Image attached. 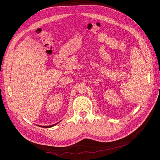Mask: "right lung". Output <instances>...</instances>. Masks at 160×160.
<instances>
[{"mask_svg": "<svg viewBox=\"0 0 160 160\" xmlns=\"http://www.w3.org/2000/svg\"><path fill=\"white\" fill-rule=\"evenodd\" d=\"M58 123H59V122H58ZM58 123H55V124H53V125H48V126H41V125H39V126L41 127H43V128H50V127H52L56 125V124H58Z\"/></svg>", "mask_w": 160, "mask_h": 160, "instance_id": "1", "label": "right lung"}]
</instances>
